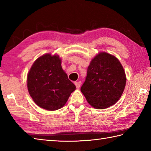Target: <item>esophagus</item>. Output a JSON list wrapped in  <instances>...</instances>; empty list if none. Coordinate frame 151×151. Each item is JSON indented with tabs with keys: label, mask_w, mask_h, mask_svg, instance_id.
<instances>
[{
	"label": "esophagus",
	"mask_w": 151,
	"mask_h": 151,
	"mask_svg": "<svg viewBox=\"0 0 151 151\" xmlns=\"http://www.w3.org/2000/svg\"><path fill=\"white\" fill-rule=\"evenodd\" d=\"M75 86H76V88H78V89L80 87H81V82H80V81H78V82H75Z\"/></svg>",
	"instance_id": "34e87169"
}]
</instances>
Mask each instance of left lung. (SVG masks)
<instances>
[{
  "label": "left lung",
  "mask_w": 151,
  "mask_h": 151,
  "mask_svg": "<svg viewBox=\"0 0 151 151\" xmlns=\"http://www.w3.org/2000/svg\"><path fill=\"white\" fill-rule=\"evenodd\" d=\"M126 82L119 60L112 54L101 52L89 63L81 90L92 107L101 110L116 103L123 94Z\"/></svg>",
  "instance_id": "8db88e82"
}]
</instances>
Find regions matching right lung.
<instances>
[{
	"mask_svg": "<svg viewBox=\"0 0 151 151\" xmlns=\"http://www.w3.org/2000/svg\"><path fill=\"white\" fill-rule=\"evenodd\" d=\"M58 54L47 53L40 56L27 75L28 93L38 106L54 111L64 106L76 86L63 70Z\"/></svg>",
	"mask_w": 151,
	"mask_h": 151,
	"instance_id": "add662e5",
	"label": "right lung"
}]
</instances>
